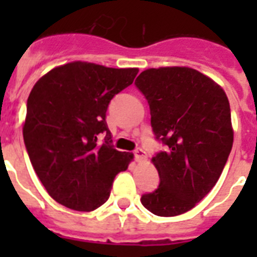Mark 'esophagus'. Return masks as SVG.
<instances>
[{"label":"esophagus","mask_w":257,"mask_h":257,"mask_svg":"<svg viewBox=\"0 0 257 257\" xmlns=\"http://www.w3.org/2000/svg\"><path fill=\"white\" fill-rule=\"evenodd\" d=\"M135 157H136V160L139 161V163L147 160V155H145V151H143L141 148H137L136 151H135Z\"/></svg>","instance_id":"1"}]
</instances>
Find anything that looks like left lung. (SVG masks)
Returning a JSON list of instances; mask_svg holds the SVG:
<instances>
[{
    "instance_id": "1",
    "label": "left lung",
    "mask_w": 257,
    "mask_h": 257,
    "mask_svg": "<svg viewBox=\"0 0 257 257\" xmlns=\"http://www.w3.org/2000/svg\"><path fill=\"white\" fill-rule=\"evenodd\" d=\"M135 84L165 145L152 157L160 185L141 203L157 216L181 215L209 193L225 167L233 144L229 101L213 80L187 66L147 69Z\"/></svg>"
}]
</instances>
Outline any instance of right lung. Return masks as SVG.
<instances>
[{"label": "right lung", "mask_w": 257, "mask_h": 257, "mask_svg": "<svg viewBox=\"0 0 257 257\" xmlns=\"http://www.w3.org/2000/svg\"><path fill=\"white\" fill-rule=\"evenodd\" d=\"M137 73L74 61L48 72L32 89L22 129L26 151L42 185L64 207H101L117 173L133 160V153L113 148L105 117L110 100Z\"/></svg>", "instance_id": "1"}]
</instances>
